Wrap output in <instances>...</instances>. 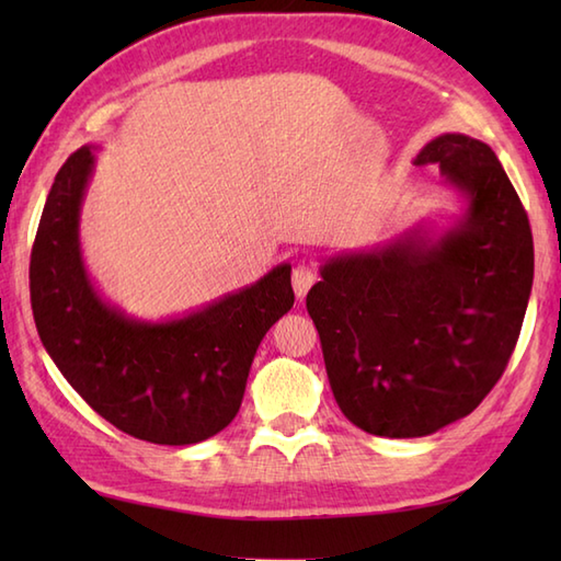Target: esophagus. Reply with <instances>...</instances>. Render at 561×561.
Here are the masks:
<instances>
[{
  "instance_id": "1",
  "label": "esophagus",
  "mask_w": 561,
  "mask_h": 561,
  "mask_svg": "<svg viewBox=\"0 0 561 561\" xmlns=\"http://www.w3.org/2000/svg\"><path fill=\"white\" fill-rule=\"evenodd\" d=\"M294 291L299 299L304 301V296L308 294V289L313 287V282L318 279V272L313 262H299V265L294 267Z\"/></svg>"
}]
</instances>
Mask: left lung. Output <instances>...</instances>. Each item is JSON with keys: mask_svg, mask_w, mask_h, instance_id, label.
I'll list each match as a JSON object with an SVG mask.
<instances>
[{"mask_svg": "<svg viewBox=\"0 0 561 561\" xmlns=\"http://www.w3.org/2000/svg\"><path fill=\"white\" fill-rule=\"evenodd\" d=\"M465 202L450 226L320 265L306 296L340 410L364 432L414 438L468 416L514 354L533 289L528 214L496 153L448 133L416 153Z\"/></svg>", "mask_w": 561, "mask_h": 561, "instance_id": "8db88e82", "label": "left lung"}]
</instances>
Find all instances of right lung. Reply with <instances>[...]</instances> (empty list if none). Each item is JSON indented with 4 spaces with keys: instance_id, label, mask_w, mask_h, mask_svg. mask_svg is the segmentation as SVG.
<instances>
[{
    "instance_id": "obj_1",
    "label": "right lung",
    "mask_w": 561,
    "mask_h": 561,
    "mask_svg": "<svg viewBox=\"0 0 561 561\" xmlns=\"http://www.w3.org/2000/svg\"><path fill=\"white\" fill-rule=\"evenodd\" d=\"M93 149L71 153L45 199L31 253L35 328L69 386L103 420L149 444H199L233 422L262 337L291 311V265L282 262L183 318H129L93 287L81 257Z\"/></svg>"
}]
</instances>
